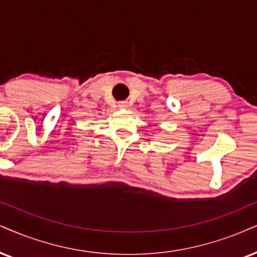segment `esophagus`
Instances as JSON below:
<instances>
[{
  "label": "esophagus",
  "instance_id": "obj_1",
  "mask_svg": "<svg viewBox=\"0 0 257 257\" xmlns=\"http://www.w3.org/2000/svg\"><path fill=\"white\" fill-rule=\"evenodd\" d=\"M118 107H119V108H127L128 104H127V102H126V101H120V102L118 103Z\"/></svg>",
  "mask_w": 257,
  "mask_h": 257
}]
</instances>
